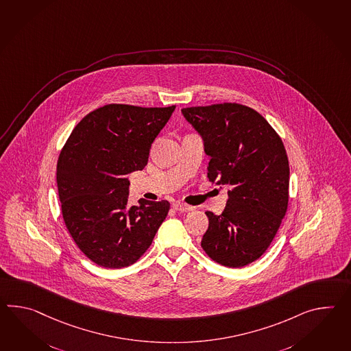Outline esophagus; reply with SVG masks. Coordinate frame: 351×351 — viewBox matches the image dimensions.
<instances>
[{
    "instance_id": "esophagus-1",
    "label": "esophagus",
    "mask_w": 351,
    "mask_h": 351,
    "mask_svg": "<svg viewBox=\"0 0 351 351\" xmlns=\"http://www.w3.org/2000/svg\"><path fill=\"white\" fill-rule=\"evenodd\" d=\"M172 208H173L175 210L178 211H190L194 209L193 206H190V205H186V204L182 203H173L172 204Z\"/></svg>"
}]
</instances>
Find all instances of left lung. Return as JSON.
<instances>
[{"label":"left lung","instance_id":"1","mask_svg":"<svg viewBox=\"0 0 351 351\" xmlns=\"http://www.w3.org/2000/svg\"><path fill=\"white\" fill-rule=\"evenodd\" d=\"M204 142L208 178L228 185L221 214L206 211L202 247L220 265L241 268L265 253L289 205V165L285 146L254 109L237 103L181 109Z\"/></svg>","mask_w":351,"mask_h":351}]
</instances>
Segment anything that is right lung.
Instances as JSON below:
<instances>
[{"mask_svg": "<svg viewBox=\"0 0 351 351\" xmlns=\"http://www.w3.org/2000/svg\"><path fill=\"white\" fill-rule=\"evenodd\" d=\"M175 106L108 104L73 130L56 166L62 218L74 242L106 268L132 265L148 250L170 203L128 204V173L147 165L149 148Z\"/></svg>", "mask_w": 351, "mask_h": 351, "instance_id": "add662e5", "label": "right lung"}]
</instances>
